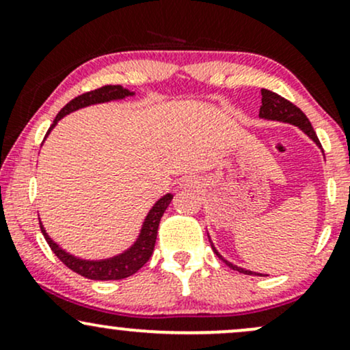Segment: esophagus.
Here are the masks:
<instances>
[{"label":"esophagus","mask_w":350,"mask_h":350,"mask_svg":"<svg viewBox=\"0 0 350 350\" xmlns=\"http://www.w3.org/2000/svg\"><path fill=\"white\" fill-rule=\"evenodd\" d=\"M196 186H198V180H196L194 178H186V179L180 180V187H184V189H191Z\"/></svg>","instance_id":"1"}]
</instances>
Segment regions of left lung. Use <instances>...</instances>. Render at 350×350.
Here are the masks:
<instances>
[{"label": "left lung", "mask_w": 350, "mask_h": 350, "mask_svg": "<svg viewBox=\"0 0 350 350\" xmlns=\"http://www.w3.org/2000/svg\"><path fill=\"white\" fill-rule=\"evenodd\" d=\"M258 116L262 120H268V122H281V123L295 124V126H298L299 130L303 131V133L306 135L309 139H312V142L316 143V146L319 148L321 151H323V146H321L319 139H317V136L314 133V130H312L309 120L306 118V115H304L298 107H295L291 102H288V100L280 97V95L275 94V92L267 90V88H262V107H260V115ZM207 237H208V242H211L212 250H214L215 255L219 256V258L222 260V262L226 263L228 268H232V270H237L239 273H243V275H260V276H262V273L245 270V268L237 267V265H234L232 262H228V260L224 258V256L219 253V250L215 248V245L212 243L211 235L207 234Z\"/></svg>", "instance_id": "left-lung-1"}]
</instances>
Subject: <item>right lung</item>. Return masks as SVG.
Wrapping results in <instances>:
<instances>
[{
    "mask_svg": "<svg viewBox=\"0 0 350 350\" xmlns=\"http://www.w3.org/2000/svg\"><path fill=\"white\" fill-rule=\"evenodd\" d=\"M135 92L128 90L122 85H105L97 90L87 92V94L79 95L74 100H70L62 110L59 111L55 120L52 122L49 131H47L46 138L55 128L60 120L64 116L74 113V111L80 110V108H87L90 105H98V103H108V102H118V100H124L128 97H135ZM44 138V139H46ZM172 194L163 196L161 199H158L154 202V206L150 208L146 217H144L142 228H139V234L135 239V242L123 250L122 253H116L113 256H108V258H98V260H90V258H82V256H75L74 253L67 252L66 248H62L57 242L51 239V235L47 234L46 227L42 226L41 219V230L44 239L47 240L52 252L55 253V256L62 262L66 267H69L72 271L79 273V275L85 276L88 280H98V281H108V280H123L128 276L135 275L144 263L150 260L154 250L156 237H158V227L161 222V217L166 211L167 206L171 204Z\"/></svg>",
    "mask_w": 350,
    "mask_h": 350,
    "instance_id": "add662e5",
    "label": "right lung"
}]
</instances>
